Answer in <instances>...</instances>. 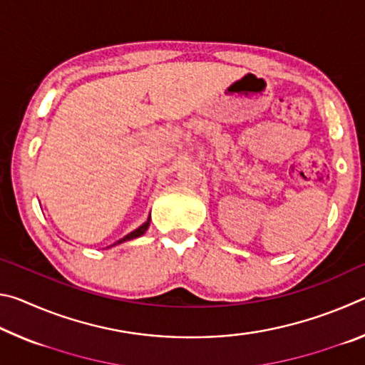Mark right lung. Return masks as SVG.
Wrapping results in <instances>:
<instances>
[{
	"mask_svg": "<svg viewBox=\"0 0 365 365\" xmlns=\"http://www.w3.org/2000/svg\"><path fill=\"white\" fill-rule=\"evenodd\" d=\"M150 220H151V219H148L143 225H140V227L137 228V230H133V232H130L128 235H125V237L120 238L119 242H115L114 245H119V243H123V242H128V240H133V238L141 237V235H143V233L148 230V227H150Z\"/></svg>",
	"mask_w": 365,
	"mask_h": 365,
	"instance_id": "1",
	"label": "right lung"
}]
</instances>
